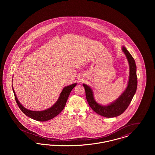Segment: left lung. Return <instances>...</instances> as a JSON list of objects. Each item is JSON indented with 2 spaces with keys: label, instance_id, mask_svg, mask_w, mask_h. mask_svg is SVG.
<instances>
[{
  "label": "left lung",
  "instance_id": "left-lung-1",
  "mask_svg": "<svg viewBox=\"0 0 155 155\" xmlns=\"http://www.w3.org/2000/svg\"><path fill=\"white\" fill-rule=\"evenodd\" d=\"M122 51L125 54L129 63L130 77L127 88L118 99L107 106L101 105L95 101L91 88L83 84L85 91L86 98L89 106L97 114L105 117H114L123 113L131 103L137 91V66L135 60L125 47L123 46L122 48Z\"/></svg>",
  "mask_w": 155,
  "mask_h": 155
}]
</instances>
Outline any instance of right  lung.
<instances>
[{
    "mask_svg": "<svg viewBox=\"0 0 155 155\" xmlns=\"http://www.w3.org/2000/svg\"><path fill=\"white\" fill-rule=\"evenodd\" d=\"M77 84L74 83L70 85L65 87L63 89L62 92L60 93L59 99L56 101V102L50 108L43 111L30 110L25 108L24 106H22L21 103L19 102L18 100L17 99L13 87V91L15 94V101L17 103L19 108L27 116L38 121H46L54 118L63 110L71 91L74 88V87Z\"/></svg>",
    "mask_w": 155,
    "mask_h": 155,
    "instance_id": "right-lung-1",
    "label": "right lung"
}]
</instances>
